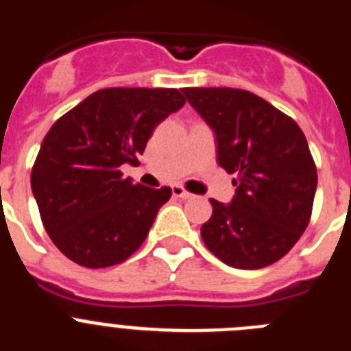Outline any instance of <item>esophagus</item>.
Here are the masks:
<instances>
[{"mask_svg":"<svg viewBox=\"0 0 351 351\" xmlns=\"http://www.w3.org/2000/svg\"><path fill=\"white\" fill-rule=\"evenodd\" d=\"M172 195H173V197L182 198V200H186V198H191V197H193V195H191L190 191H186L184 188H182V186H179V184H173V186H172Z\"/></svg>","mask_w":351,"mask_h":351,"instance_id":"esophagus-1","label":"esophagus"}]
</instances>
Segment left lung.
Listing matches in <instances>:
<instances>
[{
	"mask_svg": "<svg viewBox=\"0 0 351 351\" xmlns=\"http://www.w3.org/2000/svg\"><path fill=\"white\" fill-rule=\"evenodd\" d=\"M182 93L213 128L218 163L237 186L226 206L210 198L204 243L230 267H267L287 255L311 219L318 176L308 141L295 121L250 91Z\"/></svg>",
	"mask_w": 351,
	"mask_h": 351,
	"instance_id": "left-lung-1",
	"label": "left lung"
}]
</instances>
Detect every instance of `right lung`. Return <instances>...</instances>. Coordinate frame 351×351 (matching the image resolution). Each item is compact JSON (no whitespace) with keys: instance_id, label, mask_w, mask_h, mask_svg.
Instances as JSON below:
<instances>
[{"instance_id":"1","label":"right lung","mask_w":351,"mask_h":351,"mask_svg":"<svg viewBox=\"0 0 351 351\" xmlns=\"http://www.w3.org/2000/svg\"><path fill=\"white\" fill-rule=\"evenodd\" d=\"M186 98L169 88H107L56 121L31 170L40 218L56 247L82 267L125 262L172 195L123 178L161 121Z\"/></svg>"}]
</instances>
